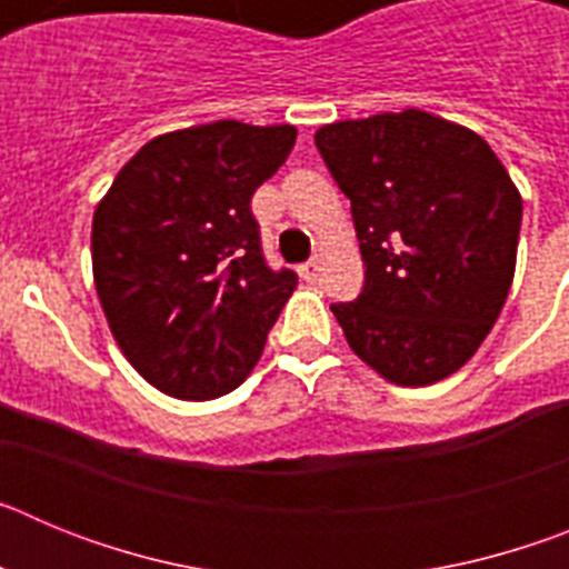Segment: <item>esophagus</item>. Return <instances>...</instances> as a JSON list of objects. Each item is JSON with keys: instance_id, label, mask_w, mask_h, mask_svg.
<instances>
[{"instance_id": "obj_1", "label": "esophagus", "mask_w": 569, "mask_h": 569, "mask_svg": "<svg viewBox=\"0 0 569 569\" xmlns=\"http://www.w3.org/2000/svg\"><path fill=\"white\" fill-rule=\"evenodd\" d=\"M319 259H310V261H305V264H301V268H299V273L301 276H305V279H308V281H316V279H319Z\"/></svg>"}]
</instances>
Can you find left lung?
I'll return each instance as SVG.
<instances>
[{
    "label": "left lung",
    "mask_w": 569,
    "mask_h": 569,
    "mask_svg": "<svg viewBox=\"0 0 569 569\" xmlns=\"http://www.w3.org/2000/svg\"><path fill=\"white\" fill-rule=\"evenodd\" d=\"M350 199L365 288L333 305L347 345L387 381L433 385L470 359L516 273L521 196L479 133L425 110L316 130Z\"/></svg>",
    "instance_id": "obj_1"
}]
</instances>
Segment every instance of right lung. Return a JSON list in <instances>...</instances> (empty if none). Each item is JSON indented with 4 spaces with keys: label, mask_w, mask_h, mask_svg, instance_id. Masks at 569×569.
I'll return each mask as SVG.
<instances>
[{
    "label": "right lung",
    "mask_w": 569,
    "mask_h": 569,
    "mask_svg": "<svg viewBox=\"0 0 569 569\" xmlns=\"http://www.w3.org/2000/svg\"><path fill=\"white\" fill-rule=\"evenodd\" d=\"M293 124L219 119L156 136L93 213V279L130 365L204 401L248 379L299 276L261 253L250 199L284 164Z\"/></svg>",
    "instance_id": "right-lung-1"
}]
</instances>
